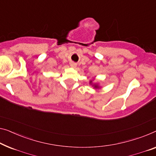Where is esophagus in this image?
<instances>
[{
	"label": "esophagus",
	"instance_id": "34e87169",
	"mask_svg": "<svg viewBox=\"0 0 156 156\" xmlns=\"http://www.w3.org/2000/svg\"><path fill=\"white\" fill-rule=\"evenodd\" d=\"M76 66H77V65H76V63H74V62H71L70 63V66L72 67V68H76Z\"/></svg>",
	"mask_w": 156,
	"mask_h": 156
}]
</instances>
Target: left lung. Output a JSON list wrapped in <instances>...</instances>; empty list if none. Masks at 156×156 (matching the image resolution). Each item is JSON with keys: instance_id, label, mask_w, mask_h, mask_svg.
<instances>
[{"instance_id": "1", "label": "left lung", "mask_w": 156, "mask_h": 156, "mask_svg": "<svg viewBox=\"0 0 156 156\" xmlns=\"http://www.w3.org/2000/svg\"><path fill=\"white\" fill-rule=\"evenodd\" d=\"M94 80H92L90 81V85H92L93 88H94V89H101V86L99 85V83H94L93 82Z\"/></svg>"}]
</instances>
